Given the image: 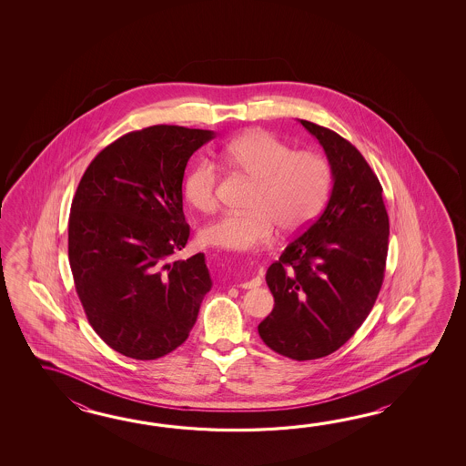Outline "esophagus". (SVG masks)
Returning <instances> with one entry per match:
<instances>
[{"instance_id":"esophagus-1","label":"esophagus","mask_w":466,"mask_h":466,"mask_svg":"<svg viewBox=\"0 0 466 466\" xmlns=\"http://www.w3.org/2000/svg\"><path fill=\"white\" fill-rule=\"evenodd\" d=\"M259 285H261V278L255 277L251 278L249 281H245V283H241L239 287L245 288V289H251V288H258L259 287Z\"/></svg>"}]
</instances>
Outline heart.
<instances>
[{"instance_id":"obj_1","label":"heart","mask_w":466,"mask_h":466,"mask_svg":"<svg viewBox=\"0 0 466 466\" xmlns=\"http://www.w3.org/2000/svg\"><path fill=\"white\" fill-rule=\"evenodd\" d=\"M225 167L255 179L248 215L227 213L201 229L203 245L247 253L273 241L277 227L297 235L317 218L327 201L331 171L315 151L293 148L265 129H249L229 139L219 151ZM219 171L201 159L189 168L183 191L201 213L217 208Z\"/></svg>"}]
</instances>
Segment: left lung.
Returning <instances> with one entry per match:
<instances>
[{
    "instance_id": "left-lung-1",
    "label": "left lung",
    "mask_w": 466,
    "mask_h": 466,
    "mask_svg": "<svg viewBox=\"0 0 466 466\" xmlns=\"http://www.w3.org/2000/svg\"><path fill=\"white\" fill-rule=\"evenodd\" d=\"M299 123L325 149L333 189L325 211L268 268L275 308L258 333L273 351L305 361L337 351L367 319L383 285L390 221L363 155L335 131Z\"/></svg>"
}]
</instances>
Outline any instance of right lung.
<instances>
[{
  "instance_id": "add662e5",
  "label": "right lung",
  "mask_w": 466,
  "mask_h": 466,
  "mask_svg": "<svg viewBox=\"0 0 466 466\" xmlns=\"http://www.w3.org/2000/svg\"><path fill=\"white\" fill-rule=\"evenodd\" d=\"M215 133L157 125L123 135L89 163L71 203L68 257L98 337L125 357L157 360L188 338L211 289L205 255L187 247L183 177Z\"/></svg>"
}]
</instances>
